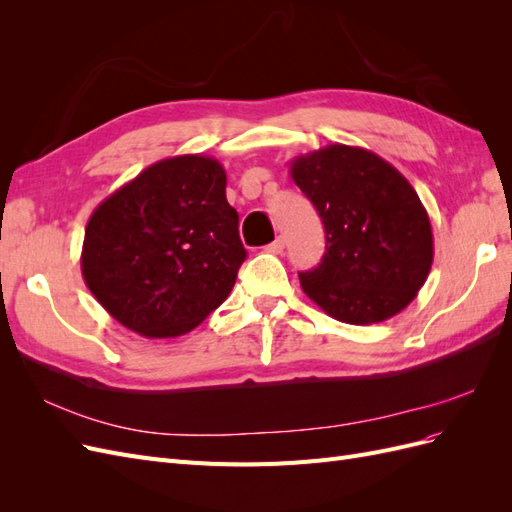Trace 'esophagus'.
Returning a JSON list of instances; mask_svg holds the SVG:
<instances>
[{"mask_svg":"<svg viewBox=\"0 0 512 512\" xmlns=\"http://www.w3.org/2000/svg\"><path fill=\"white\" fill-rule=\"evenodd\" d=\"M284 247H286L284 237H277L273 243H269V245H267V252H271V254H282V252H284Z\"/></svg>","mask_w":512,"mask_h":512,"instance_id":"1","label":"esophagus"}]
</instances>
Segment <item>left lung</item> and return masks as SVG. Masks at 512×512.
I'll return each mask as SVG.
<instances>
[{
    "instance_id": "8db88e82",
    "label": "left lung",
    "mask_w": 512,
    "mask_h": 512,
    "mask_svg": "<svg viewBox=\"0 0 512 512\" xmlns=\"http://www.w3.org/2000/svg\"><path fill=\"white\" fill-rule=\"evenodd\" d=\"M290 177L327 235L320 265L299 273L307 297L348 324L399 314L433 262L429 215L408 179L376 153L348 145L294 158Z\"/></svg>"
}]
</instances>
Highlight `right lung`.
<instances>
[{"instance_id": "1", "label": "right lung", "mask_w": 512, "mask_h": 512, "mask_svg": "<svg viewBox=\"0 0 512 512\" xmlns=\"http://www.w3.org/2000/svg\"><path fill=\"white\" fill-rule=\"evenodd\" d=\"M243 260L224 166L175 156L145 168L91 213L81 271L123 327L166 339L192 331L226 301Z\"/></svg>"}]
</instances>
